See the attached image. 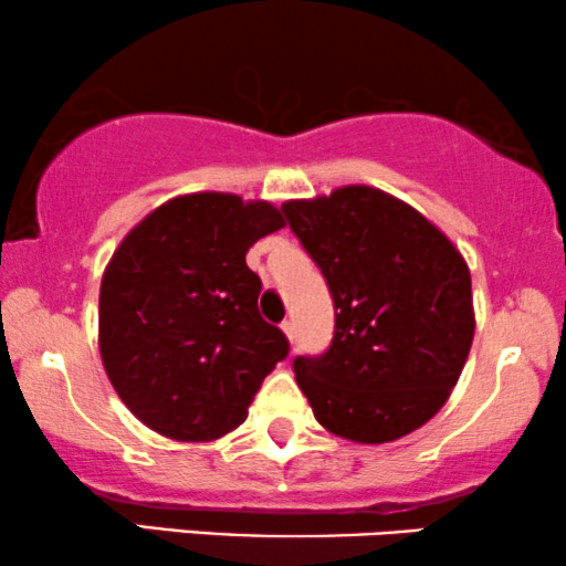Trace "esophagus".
I'll return each instance as SVG.
<instances>
[{"label":"esophagus","instance_id":"1","mask_svg":"<svg viewBox=\"0 0 566 566\" xmlns=\"http://www.w3.org/2000/svg\"><path fill=\"white\" fill-rule=\"evenodd\" d=\"M282 332H284V336H287L290 342H295V324H292L290 318L282 324Z\"/></svg>","mask_w":566,"mask_h":566}]
</instances>
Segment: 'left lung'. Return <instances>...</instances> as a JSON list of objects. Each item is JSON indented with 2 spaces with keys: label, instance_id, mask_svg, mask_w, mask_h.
<instances>
[{
  "label": "left lung",
  "instance_id": "obj_1",
  "mask_svg": "<svg viewBox=\"0 0 566 566\" xmlns=\"http://www.w3.org/2000/svg\"><path fill=\"white\" fill-rule=\"evenodd\" d=\"M282 211L334 300L332 345L292 363L313 415L357 443L412 433L452 395L473 345L462 253L423 213L368 185Z\"/></svg>",
  "mask_w": 566,
  "mask_h": 566
}]
</instances>
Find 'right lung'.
I'll list each match as a JSON object with an SVG mask.
<instances>
[{
    "label": "right lung",
    "mask_w": 566,
    "mask_h": 566,
    "mask_svg": "<svg viewBox=\"0 0 566 566\" xmlns=\"http://www.w3.org/2000/svg\"><path fill=\"white\" fill-rule=\"evenodd\" d=\"M266 200L190 192L148 213L114 250L98 295L106 376L140 423L175 441H213L290 353L259 313L253 242L282 230Z\"/></svg>",
    "instance_id": "right-lung-1"
}]
</instances>
